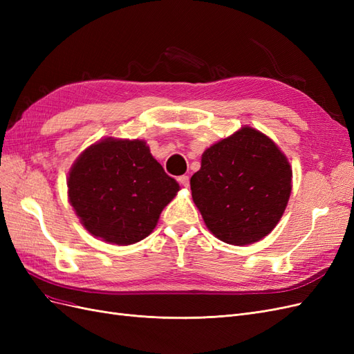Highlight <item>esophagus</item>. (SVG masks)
Masks as SVG:
<instances>
[{
    "instance_id": "34e87169",
    "label": "esophagus",
    "mask_w": 354,
    "mask_h": 354,
    "mask_svg": "<svg viewBox=\"0 0 354 354\" xmlns=\"http://www.w3.org/2000/svg\"><path fill=\"white\" fill-rule=\"evenodd\" d=\"M178 183H180L181 186L187 187V186H189V177H187V176H180V177H178Z\"/></svg>"
}]
</instances>
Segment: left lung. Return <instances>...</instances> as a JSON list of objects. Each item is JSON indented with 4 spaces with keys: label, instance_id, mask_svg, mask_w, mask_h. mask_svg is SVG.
I'll return each mask as SVG.
<instances>
[{
    "label": "left lung",
    "instance_id": "1",
    "mask_svg": "<svg viewBox=\"0 0 354 354\" xmlns=\"http://www.w3.org/2000/svg\"><path fill=\"white\" fill-rule=\"evenodd\" d=\"M190 189L214 236L245 246L266 238L282 218L292 168L269 136L243 125L205 149Z\"/></svg>",
    "mask_w": 354,
    "mask_h": 354
}]
</instances>
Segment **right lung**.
Instances as JSON below:
<instances>
[{"label":"right lung","instance_id":"obj_1","mask_svg":"<svg viewBox=\"0 0 354 354\" xmlns=\"http://www.w3.org/2000/svg\"><path fill=\"white\" fill-rule=\"evenodd\" d=\"M178 190L138 138H102L81 152L68 176V199L82 226L121 246L149 236Z\"/></svg>","mask_w":354,"mask_h":354}]
</instances>
